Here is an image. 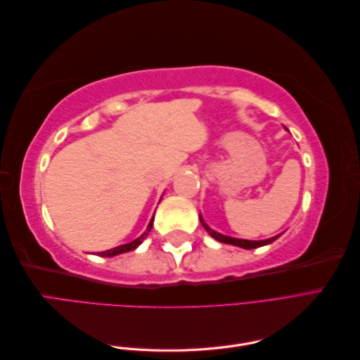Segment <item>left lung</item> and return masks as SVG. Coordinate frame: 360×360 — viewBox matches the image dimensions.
Instances as JSON below:
<instances>
[{"label": "left lung", "mask_w": 360, "mask_h": 360, "mask_svg": "<svg viewBox=\"0 0 360 360\" xmlns=\"http://www.w3.org/2000/svg\"><path fill=\"white\" fill-rule=\"evenodd\" d=\"M200 221L202 224V226L207 230V233H209L213 238H216L217 242H222V243H228V245H234V246H240V248H245V249H255V248H259V246H264V245H269L271 242H275L276 238L281 236H275L271 238H267V240H258V242H254V240H243V238H234V237H228V236H224V234H219L216 233L213 230H210L209 225H205L204 219L200 214Z\"/></svg>", "instance_id": "1"}]
</instances>
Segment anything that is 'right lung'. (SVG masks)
Wrapping results in <instances>:
<instances>
[{"label": "right lung", "instance_id": "obj_1", "mask_svg": "<svg viewBox=\"0 0 360 360\" xmlns=\"http://www.w3.org/2000/svg\"><path fill=\"white\" fill-rule=\"evenodd\" d=\"M151 226H153V219L150 221V224H148V226H147V231H146L143 236H141V237L135 238L134 242L122 245V246H117V248H114V249H108V250H105V252H99V255H102V257H114V255H118V254L129 252V250H134L135 248H138L141 243H143V240L147 237L148 231L151 230Z\"/></svg>", "mask_w": 360, "mask_h": 360}]
</instances>
